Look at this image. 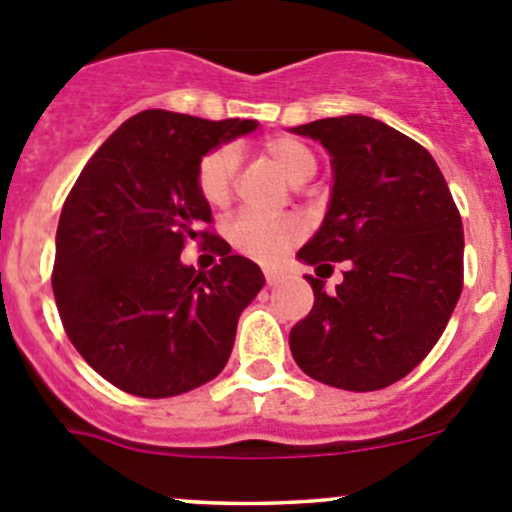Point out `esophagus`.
I'll return each instance as SVG.
<instances>
[{
  "label": "esophagus",
  "instance_id": "1",
  "mask_svg": "<svg viewBox=\"0 0 512 512\" xmlns=\"http://www.w3.org/2000/svg\"><path fill=\"white\" fill-rule=\"evenodd\" d=\"M265 280H267V285H277V282H280V275H277L275 270H270V267H265Z\"/></svg>",
  "mask_w": 512,
  "mask_h": 512
}]
</instances>
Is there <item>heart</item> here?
Instances as JSON below:
<instances>
[{"mask_svg":"<svg viewBox=\"0 0 512 512\" xmlns=\"http://www.w3.org/2000/svg\"><path fill=\"white\" fill-rule=\"evenodd\" d=\"M265 153L285 173L292 185L307 183L317 170V158L297 138L277 136L265 141ZM235 148H218L208 153L198 165V190L210 208H220L230 200L232 178H235ZM302 225L294 218H265L257 213H240L227 225V237L245 255L257 260H275L289 245L299 240Z\"/></svg>","mask_w":512,"mask_h":512,"instance_id":"1","label":"heart"}]
</instances>
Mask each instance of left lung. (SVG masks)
<instances>
[{
	"mask_svg": "<svg viewBox=\"0 0 512 512\" xmlns=\"http://www.w3.org/2000/svg\"><path fill=\"white\" fill-rule=\"evenodd\" d=\"M292 133L319 141L332 158L327 213L297 257L349 270L337 292L304 275L314 307L289 332V349L322 384L384 389L421 364L456 309L461 215L431 153L376 118H322Z\"/></svg>",
	"mask_w": 512,
	"mask_h": 512,
	"instance_id": "8db88e82",
	"label": "left lung"
}]
</instances>
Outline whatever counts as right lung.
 I'll return each instance as SVG.
<instances>
[{
	"label": "right lung",
	"instance_id": "right-lung-1",
	"mask_svg": "<svg viewBox=\"0 0 512 512\" xmlns=\"http://www.w3.org/2000/svg\"><path fill=\"white\" fill-rule=\"evenodd\" d=\"M257 121L151 108L128 118L81 170L56 230L54 297L76 352L121 391L165 399L213 381L265 275L210 235L220 265L195 272L185 242L213 220L198 165Z\"/></svg>",
	"mask_w": 512,
	"mask_h": 512
}]
</instances>
